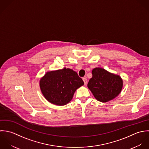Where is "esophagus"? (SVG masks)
<instances>
[{"label":"esophagus","mask_w":149,"mask_h":149,"mask_svg":"<svg viewBox=\"0 0 149 149\" xmlns=\"http://www.w3.org/2000/svg\"><path fill=\"white\" fill-rule=\"evenodd\" d=\"M83 81L84 82L85 85H86L88 84V79H86V78H83Z\"/></svg>","instance_id":"obj_1"}]
</instances>
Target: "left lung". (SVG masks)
<instances>
[{"mask_svg": "<svg viewBox=\"0 0 149 149\" xmlns=\"http://www.w3.org/2000/svg\"><path fill=\"white\" fill-rule=\"evenodd\" d=\"M91 72L93 77L88 87L98 101L106 102L119 95L123 87V81L120 76L101 68H95Z\"/></svg>", "mask_w": 149, "mask_h": 149, "instance_id": "1", "label": "left lung"}]
</instances>
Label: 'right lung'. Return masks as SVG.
Returning a JSON list of instances; mask_svg holds the SVG:
<instances>
[{
	"mask_svg": "<svg viewBox=\"0 0 149 149\" xmlns=\"http://www.w3.org/2000/svg\"><path fill=\"white\" fill-rule=\"evenodd\" d=\"M84 85L83 80L75 71L65 68L47 72L40 82V89L45 98L57 105L68 103L76 90Z\"/></svg>",
	"mask_w": 149,
	"mask_h": 149,
	"instance_id": "1",
	"label": "right lung"
}]
</instances>
